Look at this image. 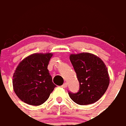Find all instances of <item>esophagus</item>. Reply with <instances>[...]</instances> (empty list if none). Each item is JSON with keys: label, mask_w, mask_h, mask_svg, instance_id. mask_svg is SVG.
<instances>
[{"label": "esophagus", "mask_w": 126, "mask_h": 126, "mask_svg": "<svg viewBox=\"0 0 126 126\" xmlns=\"http://www.w3.org/2000/svg\"><path fill=\"white\" fill-rule=\"evenodd\" d=\"M67 85H68L67 83H64V84L62 85V87H63V88H66V87H67Z\"/></svg>", "instance_id": "1"}]
</instances>
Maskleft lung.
<instances>
[{
	"instance_id": "1",
	"label": "left lung",
	"mask_w": 126,
	"mask_h": 126,
	"mask_svg": "<svg viewBox=\"0 0 126 126\" xmlns=\"http://www.w3.org/2000/svg\"><path fill=\"white\" fill-rule=\"evenodd\" d=\"M70 60L79 83V90L77 93L68 91L70 98L80 105L98 101L109 85L106 65L98 56L89 53L71 54Z\"/></svg>"
}]
</instances>
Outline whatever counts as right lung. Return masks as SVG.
Segmentation results:
<instances>
[{
    "label": "right lung",
    "mask_w": 126,
    "mask_h": 126,
    "mask_svg": "<svg viewBox=\"0 0 126 126\" xmlns=\"http://www.w3.org/2000/svg\"><path fill=\"white\" fill-rule=\"evenodd\" d=\"M53 54L34 53L22 60L13 75V86L21 100L39 106L49 98L56 87L47 69Z\"/></svg>",
    "instance_id": "add662e5"
}]
</instances>
